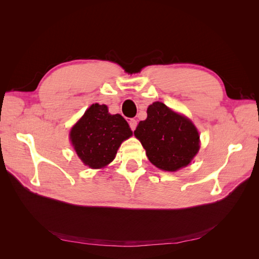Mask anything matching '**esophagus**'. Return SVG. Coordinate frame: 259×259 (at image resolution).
<instances>
[{
    "label": "esophagus",
    "instance_id": "obj_1",
    "mask_svg": "<svg viewBox=\"0 0 259 259\" xmlns=\"http://www.w3.org/2000/svg\"><path fill=\"white\" fill-rule=\"evenodd\" d=\"M128 123H130V127H131V130L134 132L135 130H136V126H137V121L136 120H134V119H131L130 121H128Z\"/></svg>",
    "mask_w": 259,
    "mask_h": 259
}]
</instances>
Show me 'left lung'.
Instances as JSON below:
<instances>
[{"instance_id":"left-lung-1","label":"left lung","mask_w":259,"mask_h":259,"mask_svg":"<svg viewBox=\"0 0 259 259\" xmlns=\"http://www.w3.org/2000/svg\"><path fill=\"white\" fill-rule=\"evenodd\" d=\"M134 135L149 161L162 170L187 166L200 149V135L193 123L160 101L148 107L147 119L139 122Z\"/></svg>"}]
</instances>
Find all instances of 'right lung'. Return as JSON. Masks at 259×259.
<instances>
[{
  "mask_svg": "<svg viewBox=\"0 0 259 259\" xmlns=\"http://www.w3.org/2000/svg\"><path fill=\"white\" fill-rule=\"evenodd\" d=\"M132 135L121 114H110L106 105L93 104L70 131V140L85 165L96 169L112 162L121 144Z\"/></svg>",
  "mask_w": 259,
  "mask_h": 259,
  "instance_id": "right-lung-1",
  "label": "right lung"
}]
</instances>
